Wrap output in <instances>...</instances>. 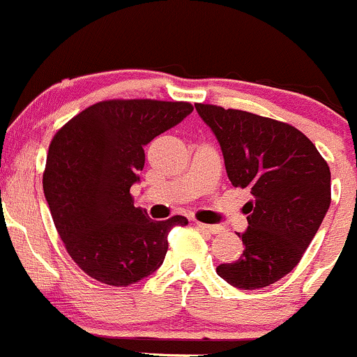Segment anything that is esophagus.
Segmentation results:
<instances>
[{
	"label": "esophagus",
	"instance_id": "esophagus-1",
	"mask_svg": "<svg viewBox=\"0 0 357 357\" xmlns=\"http://www.w3.org/2000/svg\"><path fill=\"white\" fill-rule=\"evenodd\" d=\"M195 226H197L200 231L207 232V234H221V232H224L222 226H211V224H204L199 221H195Z\"/></svg>",
	"mask_w": 357,
	"mask_h": 357
}]
</instances>
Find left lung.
Masks as SVG:
<instances>
[{"instance_id":"1","label":"left lung","mask_w":357,"mask_h":357,"mask_svg":"<svg viewBox=\"0 0 357 357\" xmlns=\"http://www.w3.org/2000/svg\"><path fill=\"white\" fill-rule=\"evenodd\" d=\"M195 109L221 145L231 183L248 189L244 251L218 275L241 290L270 287L290 273L331 206V170L314 143L287 123L214 104Z\"/></svg>"}]
</instances>
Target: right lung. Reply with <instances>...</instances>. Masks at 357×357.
I'll return each mask as SVG.
<instances>
[{
    "label": "right lung",
    "mask_w": 357,
    "mask_h": 357,
    "mask_svg": "<svg viewBox=\"0 0 357 357\" xmlns=\"http://www.w3.org/2000/svg\"><path fill=\"white\" fill-rule=\"evenodd\" d=\"M192 111L182 101L111 99L55 133L43 192L67 253L91 278L113 287L146 278L165 259L172 227L189 224L183 215L153 221L130 189L145 167V145Z\"/></svg>",
    "instance_id": "1"
}]
</instances>
